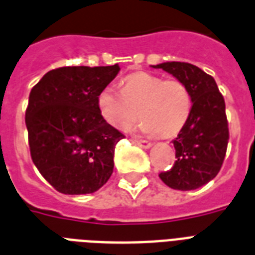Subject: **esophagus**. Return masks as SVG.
Listing matches in <instances>:
<instances>
[{
  "label": "esophagus",
  "mask_w": 255,
  "mask_h": 255,
  "mask_svg": "<svg viewBox=\"0 0 255 255\" xmlns=\"http://www.w3.org/2000/svg\"><path fill=\"white\" fill-rule=\"evenodd\" d=\"M134 142H136L138 146H141V148H145V149L150 148V145H152V144H150L149 141H146V140H134Z\"/></svg>",
  "instance_id": "esophagus-1"
}]
</instances>
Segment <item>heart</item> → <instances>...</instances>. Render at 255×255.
Wrapping results in <instances>:
<instances>
[{"label": "heart", "instance_id": "b5f03b06", "mask_svg": "<svg viewBox=\"0 0 255 255\" xmlns=\"http://www.w3.org/2000/svg\"><path fill=\"white\" fill-rule=\"evenodd\" d=\"M121 89L106 86L97 97L101 117L115 129H131L140 117L144 133L171 137L187 123L192 98L183 81L137 72L124 77Z\"/></svg>", "mask_w": 255, "mask_h": 255}]
</instances>
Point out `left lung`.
Listing matches in <instances>:
<instances>
[{"label": "left lung", "mask_w": 255, "mask_h": 255, "mask_svg": "<svg viewBox=\"0 0 255 255\" xmlns=\"http://www.w3.org/2000/svg\"><path fill=\"white\" fill-rule=\"evenodd\" d=\"M153 68L183 81L192 98L187 123L173 140L177 160L160 173L161 181L174 190H195L214 179L224 162L229 140L224 97L214 77L192 64L170 61Z\"/></svg>", "instance_id": "8db88e82"}]
</instances>
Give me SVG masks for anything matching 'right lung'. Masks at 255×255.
I'll return each mask as SVG.
<instances>
[{"label":"right lung","mask_w":255,"mask_h":255,"mask_svg":"<svg viewBox=\"0 0 255 255\" xmlns=\"http://www.w3.org/2000/svg\"><path fill=\"white\" fill-rule=\"evenodd\" d=\"M119 65L49 70L31 89L26 127L32 162L61 194H92L114 170L115 145L124 136L105 122L97 97Z\"/></svg>","instance_id":"right-lung-1"}]
</instances>
